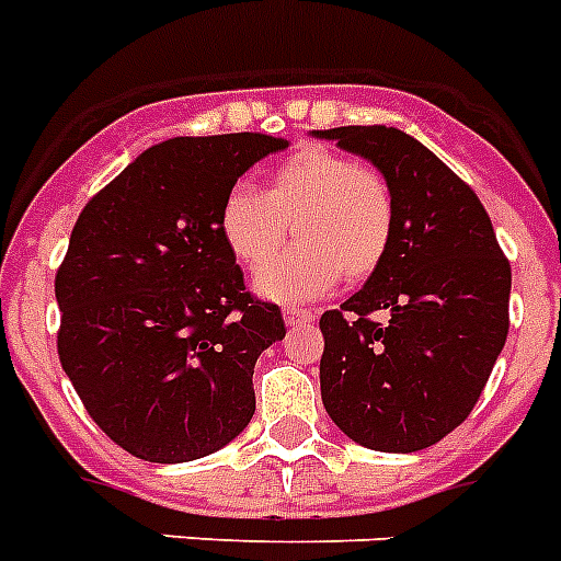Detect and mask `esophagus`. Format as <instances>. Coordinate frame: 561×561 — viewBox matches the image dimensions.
Here are the masks:
<instances>
[{
	"label": "esophagus",
	"instance_id": "esophagus-1",
	"mask_svg": "<svg viewBox=\"0 0 561 561\" xmlns=\"http://www.w3.org/2000/svg\"><path fill=\"white\" fill-rule=\"evenodd\" d=\"M317 319V313L308 308H285V322H288V328H302V324L313 322Z\"/></svg>",
	"mask_w": 561,
	"mask_h": 561
}]
</instances>
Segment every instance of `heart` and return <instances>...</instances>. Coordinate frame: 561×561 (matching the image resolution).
Listing matches in <instances>:
<instances>
[{
  "instance_id": "b5f03b06",
  "label": "heart",
  "mask_w": 561,
  "mask_h": 561,
  "mask_svg": "<svg viewBox=\"0 0 561 561\" xmlns=\"http://www.w3.org/2000/svg\"><path fill=\"white\" fill-rule=\"evenodd\" d=\"M288 224L300 242L268 266ZM216 225L239 265L268 266L256 276L259 294L302 302L331 290L342 276L362 282L382 267L397 230V202L379 168L333 148L305 145L273 164L262 193L244 182L230 187Z\"/></svg>"
}]
</instances>
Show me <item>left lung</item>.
Wrapping results in <instances>:
<instances>
[{
	"instance_id": "1",
	"label": "left lung",
	"mask_w": 561,
	"mask_h": 561,
	"mask_svg": "<svg viewBox=\"0 0 561 561\" xmlns=\"http://www.w3.org/2000/svg\"><path fill=\"white\" fill-rule=\"evenodd\" d=\"M319 136L370 159L397 202L382 267L319 319L324 411L365 448L425 450L488 385L511 328V262L473 187L413 136L385 125Z\"/></svg>"
}]
</instances>
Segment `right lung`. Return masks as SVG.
<instances>
[{
  "mask_svg": "<svg viewBox=\"0 0 561 561\" xmlns=\"http://www.w3.org/2000/svg\"><path fill=\"white\" fill-rule=\"evenodd\" d=\"M267 134L176 136L148 148L79 214L56 271V351L84 411L145 462H191L256 411L253 365L285 339L279 305L244 288L219 205Z\"/></svg>",
  "mask_w": 561,
  "mask_h": 561,
  "instance_id": "1",
  "label": "right lung"
}]
</instances>
